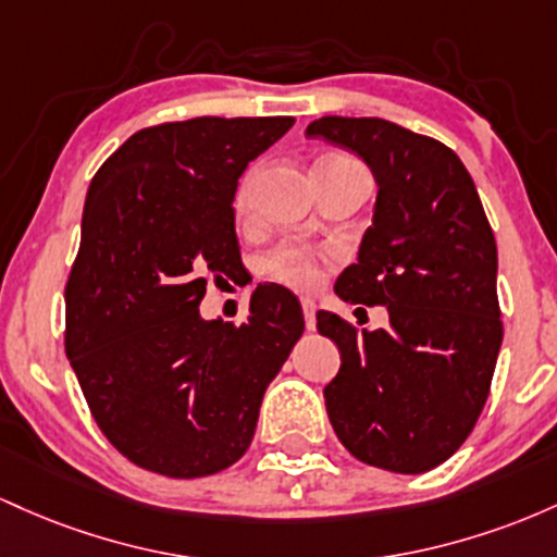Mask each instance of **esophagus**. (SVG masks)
I'll list each match as a JSON object with an SVG mask.
<instances>
[{
  "label": "esophagus",
  "mask_w": 557,
  "mask_h": 557,
  "mask_svg": "<svg viewBox=\"0 0 557 557\" xmlns=\"http://www.w3.org/2000/svg\"><path fill=\"white\" fill-rule=\"evenodd\" d=\"M302 312H305V326L310 331L315 329V302L310 297H302Z\"/></svg>",
  "instance_id": "1"
}]
</instances>
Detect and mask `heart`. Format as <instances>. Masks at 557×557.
<instances>
[{
	"label": "heart",
	"mask_w": 557,
	"mask_h": 557,
	"mask_svg": "<svg viewBox=\"0 0 557 557\" xmlns=\"http://www.w3.org/2000/svg\"><path fill=\"white\" fill-rule=\"evenodd\" d=\"M331 160V158H323ZM336 160H349V158H336ZM252 186H255V173H247L245 181H242L239 191H236V210H247L249 197H252ZM265 271L271 273L273 278H278L281 284L295 286V289H310V286L318 284L321 278V271H318L315 255L308 252L302 247H278L271 258L265 260Z\"/></svg>",
	"instance_id": "1"
}]
</instances>
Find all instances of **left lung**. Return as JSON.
<instances>
[{
	"mask_svg": "<svg viewBox=\"0 0 557 557\" xmlns=\"http://www.w3.org/2000/svg\"><path fill=\"white\" fill-rule=\"evenodd\" d=\"M305 136L371 168V228L334 292L389 312L376 331L315 315L342 355L323 389L329 421L362 463L431 471L476 426L503 345L497 245L476 184L445 144L381 117L326 115Z\"/></svg>",
	"mask_w": 557,
	"mask_h": 557,
	"instance_id": "obj_1",
	"label": "left lung"
}]
</instances>
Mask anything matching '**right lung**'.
<instances>
[{"mask_svg": "<svg viewBox=\"0 0 557 557\" xmlns=\"http://www.w3.org/2000/svg\"><path fill=\"white\" fill-rule=\"evenodd\" d=\"M295 117H191L136 131L97 176L65 286V352L94 421L171 479L247 453L260 403L305 331L299 299L258 286L247 321L199 315L210 273L242 265V173Z\"/></svg>", "mask_w": 557, "mask_h": 557, "instance_id": "right-lung-1", "label": "right lung"}]
</instances>
